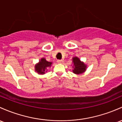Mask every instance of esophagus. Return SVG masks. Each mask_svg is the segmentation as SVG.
<instances>
[{
    "instance_id": "1",
    "label": "esophagus",
    "mask_w": 122,
    "mask_h": 122,
    "mask_svg": "<svg viewBox=\"0 0 122 122\" xmlns=\"http://www.w3.org/2000/svg\"><path fill=\"white\" fill-rule=\"evenodd\" d=\"M57 62H58V64H63L64 61L63 60H58V61H57Z\"/></svg>"
}]
</instances>
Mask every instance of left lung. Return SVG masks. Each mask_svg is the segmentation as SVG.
<instances>
[{"instance_id":"8db88e82","label":"left lung","mask_w":122,"mask_h":122,"mask_svg":"<svg viewBox=\"0 0 122 122\" xmlns=\"http://www.w3.org/2000/svg\"><path fill=\"white\" fill-rule=\"evenodd\" d=\"M72 64H73V69L72 72L73 73L76 75L81 74L84 73L86 71L87 65L83 61H81L79 58L77 57H73L72 59Z\"/></svg>"}]
</instances>
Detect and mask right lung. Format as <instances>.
Segmentation results:
<instances>
[{
  "label": "right lung",
  "mask_w": 122,
  "mask_h": 122,
  "mask_svg": "<svg viewBox=\"0 0 122 122\" xmlns=\"http://www.w3.org/2000/svg\"><path fill=\"white\" fill-rule=\"evenodd\" d=\"M53 62L47 61L45 58H41L35 65V71L39 75H44L47 72V68H50Z\"/></svg>",
  "instance_id": "add662e5"
}]
</instances>
